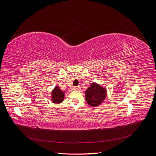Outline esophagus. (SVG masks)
I'll return each instance as SVG.
<instances>
[{
	"instance_id": "34e87169",
	"label": "esophagus",
	"mask_w": 156,
	"mask_h": 156,
	"mask_svg": "<svg viewBox=\"0 0 156 156\" xmlns=\"http://www.w3.org/2000/svg\"><path fill=\"white\" fill-rule=\"evenodd\" d=\"M79 87H73V89L75 90H79Z\"/></svg>"
}]
</instances>
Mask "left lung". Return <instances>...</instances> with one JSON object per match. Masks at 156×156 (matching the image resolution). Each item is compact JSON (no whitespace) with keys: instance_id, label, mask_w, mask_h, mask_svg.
I'll list each match as a JSON object with an SVG mask.
<instances>
[{"instance_id":"1","label":"left lung","mask_w":156,"mask_h":156,"mask_svg":"<svg viewBox=\"0 0 156 156\" xmlns=\"http://www.w3.org/2000/svg\"><path fill=\"white\" fill-rule=\"evenodd\" d=\"M107 96L105 88L95 83H92L85 92V100L92 107L100 105Z\"/></svg>"}]
</instances>
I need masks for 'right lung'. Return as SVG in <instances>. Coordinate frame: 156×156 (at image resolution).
Here are the masks:
<instances>
[{"label":"right lung","mask_w":156,"mask_h":156,"mask_svg":"<svg viewBox=\"0 0 156 156\" xmlns=\"http://www.w3.org/2000/svg\"><path fill=\"white\" fill-rule=\"evenodd\" d=\"M52 101L54 103H60L62 102L64 99V92L61 90L58 87H56L51 92Z\"/></svg>","instance_id":"right-lung-1"}]
</instances>
